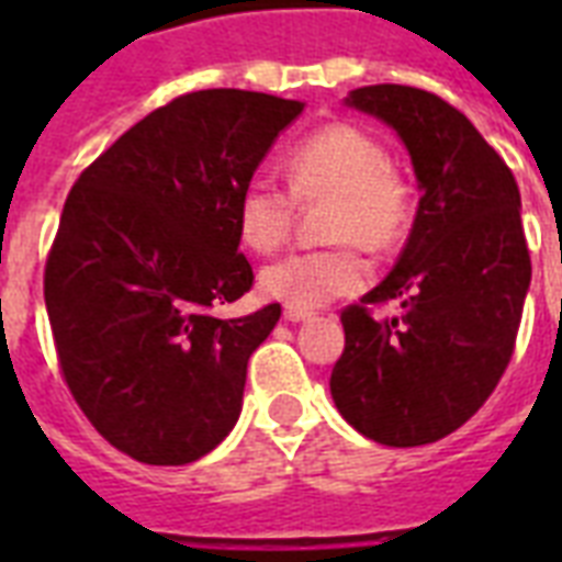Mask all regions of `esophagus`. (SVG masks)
Masks as SVG:
<instances>
[{"label": "esophagus", "mask_w": 562, "mask_h": 562, "mask_svg": "<svg viewBox=\"0 0 562 562\" xmlns=\"http://www.w3.org/2000/svg\"><path fill=\"white\" fill-rule=\"evenodd\" d=\"M315 315L312 308H303V306H285L282 308V317L291 321V324H300V321H308V317Z\"/></svg>", "instance_id": "34e87169"}]
</instances>
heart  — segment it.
<instances>
[{"instance_id":"1","label":"heart","mask_w":562,"mask_h":562,"mask_svg":"<svg viewBox=\"0 0 562 562\" xmlns=\"http://www.w3.org/2000/svg\"><path fill=\"white\" fill-rule=\"evenodd\" d=\"M289 186L256 175L236 201L238 236L256 254H273L291 236L297 201L333 198L329 238L341 245L297 250L271 262L259 277L268 297L289 306H321L347 297L368 282V250H391L408 227V189L393 175L391 154L356 125H326L300 139L289 154Z\"/></svg>"}]
</instances>
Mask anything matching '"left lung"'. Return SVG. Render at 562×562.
Here are the masks:
<instances>
[{
  "mask_svg": "<svg viewBox=\"0 0 562 562\" xmlns=\"http://www.w3.org/2000/svg\"><path fill=\"white\" fill-rule=\"evenodd\" d=\"M347 104L396 131L423 189L393 271L341 312L344 352L329 391L356 431L423 446L461 428L514 356L531 285L514 171L461 110L402 83H373ZM387 299L396 318H375Z\"/></svg>",
  "mask_w": 562,
  "mask_h": 562,
  "instance_id": "obj_1",
  "label": "left lung"
}]
</instances>
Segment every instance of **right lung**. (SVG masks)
<instances>
[{
	"label": "right lung",
	"instance_id": "right-lung-1",
	"mask_svg": "<svg viewBox=\"0 0 562 562\" xmlns=\"http://www.w3.org/2000/svg\"><path fill=\"white\" fill-rule=\"evenodd\" d=\"M303 104L198 90L136 122L81 171L43 294L78 408L119 452L180 467L236 426L247 359L280 303L218 317L254 285L236 201Z\"/></svg>",
	"mask_w": 562,
	"mask_h": 562
}]
</instances>
